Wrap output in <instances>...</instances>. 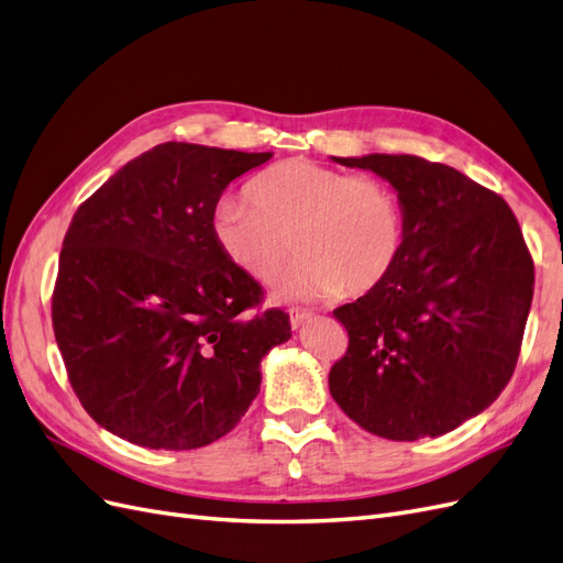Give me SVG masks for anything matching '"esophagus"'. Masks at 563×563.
<instances>
[{
    "label": "esophagus",
    "instance_id": "obj_1",
    "mask_svg": "<svg viewBox=\"0 0 563 563\" xmlns=\"http://www.w3.org/2000/svg\"><path fill=\"white\" fill-rule=\"evenodd\" d=\"M310 312H302V310H294L291 312V329L298 331L300 327H305V321H310Z\"/></svg>",
    "mask_w": 563,
    "mask_h": 563
}]
</instances>
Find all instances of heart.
Segmentation results:
<instances>
[{
	"instance_id": "1",
	"label": "heart",
	"mask_w": 563,
	"mask_h": 563,
	"mask_svg": "<svg viewBox=\"0 0 563 563\" xmlns=\"http://www.w3.org/2000/svg\"><path fill=\"white\" fill-rule=\"evenodd\" d=\"M251 208L220 199L213 242L244 275L269 282L291 258L302 261L277 284V298L331 300L362 296L389 279L406 244L397 192L378 178L352 176L310 159H291L249 185Z\"/></svg>"
}]
</instances>
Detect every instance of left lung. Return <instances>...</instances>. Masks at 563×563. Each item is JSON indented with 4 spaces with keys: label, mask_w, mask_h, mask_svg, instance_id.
Returning a JSON list of instances; mask_svg holds the SVG:
<instances>
[{
    "label": "left lung",
    "mask_w": 563,
    "mask_h": 563,
    "mask_svg": "<svg viewBox=\"0 0 563 563\" xmlns=\"http://www.w3.org/2000/svg\"><path fill=\"white\" fill-rule=\"evenodd\" d=\"M387 180L406 244L389 279L333 310L350 335L329 373L335 404L371 434L439 437L498 399L519 360L533 261L512 209L446 164L333 157Z\"/></svg>",
    "instance_id": "1"
}]
</instances>
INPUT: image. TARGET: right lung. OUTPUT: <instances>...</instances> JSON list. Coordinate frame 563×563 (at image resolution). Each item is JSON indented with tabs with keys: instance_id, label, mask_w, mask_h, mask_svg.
<instances>
[{
	"instance_id": "right-lung-1",
	"label": "right lung",
	"mask_w": 563,
	"mask_h": 563,
	"mask_svg": "<svg viewBox=\"0 0 563 563\" xmlns=\"http://www.w3.org/2000/svg\"><path fill=\"white\" fill-rule=\"evenodd\" d=\"M272 152L162 143L77 209L54 288L56 343L87 413L157 451L225 437L261 391L263 356L291 338L282 310L211 234L225 187Z\"/></svg>"
}]
</instances>
